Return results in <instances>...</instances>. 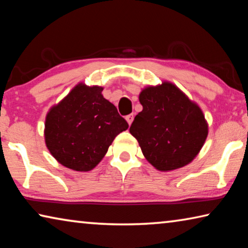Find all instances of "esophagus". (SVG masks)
Instances as JSON below:
<instances>
[{"label": "esophagus", "mask_w": 248, "mask_h": 248, "mask_svg": "<svg viewBox=\"0 0 248 248\" xmlns=\"http://www.w3.org/2000/svg\"><path fill=\"white\" fill-rule=\"evenodd\" d=\"M125 120H127V123L129 124V125L132 124V121H133V115L131 114V115H128L127 117H125Z\"/></svg>", "instance_id": "obj_1"}]
</instances>
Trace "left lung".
Segmentation results:
<instances>
[{
	"label": "left lung",
	"instance_id": "left-lung-1",
	"mask_svg": "<svg viewBox=\"0 0 248 248\" xmlns=\"http://www.w3.org/2000/svg\"><path fill=\"white\" fill-rule=\"evenodd\" d=\"M142 111L130 127L142 153L157 170L182 169L194 161L208 137V123L199 105L169 81L144 87Z\"/></svg>",
	"mask_w": 248,
	"mask_h": 248
}]
</instances>
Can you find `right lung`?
Segmentation results:
<instances>
[{"instance_id":"obj_1","label":"right lung","mask_w":248,"mask_h":248,"mask_svg":"<svg viewBox=\"0 0 248 248\" xmlns=\"http://www.w3.org/2000/svg\"><path fill=\"white\" fill-rule=\"evenodd\" d=\"M103 90L79 82L46 116V146L70 170H93L115 138L129 127L115 105L104 98Z\"/></svg>"}]
</instances>
